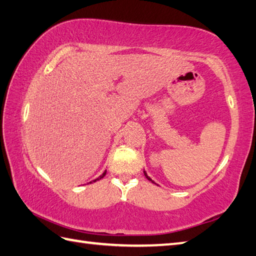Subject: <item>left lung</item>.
<instances>
[{
    "instance_id": "1",
    "label": "left lung",
    "mask_w": 256,
    "mask_h": 256,
    "mask_svg": "<svg viewBox=\"0 0 256 256\" xmlns=\"http://www.w3.org/2000/svg\"><path fill=\"white\" fill-rule=\"evenodd\" d=\"M144 175H145V177H146V178H148V180H150V182H153V180H152V179H150V177L148 176V174H146V172H144ZM154 184H155V182H154Z\"/></svg>"
}]
</instances>
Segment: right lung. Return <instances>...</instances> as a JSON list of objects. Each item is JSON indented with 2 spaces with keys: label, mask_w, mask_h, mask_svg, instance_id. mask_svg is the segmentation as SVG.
<instances>
[{
  "label": "right lung",
  "mask_w": 256,
  "mask_h": 256,
  "mask_svg": "<svg viewBox=\"0 0 256 256\" xmlns=\"http://www.w3.org/2000/svg\"><path fill=\"white\" fill-rule=\"evenodd\" d=\"M106 170L104 172H103V174H102V175H101V176H100L99 178H96V180H94V182H96V180H100V179H101V178H103V177H104V176H106Z\"/></svg>",
  "instance_id": "obj_1"
}]
</instances>
